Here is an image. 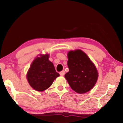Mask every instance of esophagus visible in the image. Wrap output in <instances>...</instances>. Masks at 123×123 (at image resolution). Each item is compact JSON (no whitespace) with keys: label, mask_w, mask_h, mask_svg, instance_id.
Here are the masks:
<instances>
[{"label":"esophagus","mask_w":123,"mask_h":123,"mask_svg":"<svg viewBox=\"0 0 123 123\" xmlns=\"http://www.w3.org/2000/svg\"><path fill=\"white\" fill-rule=\"evenodd\" d=\"M60 75L62 76H64V74H65V71H64V70H62V71L60 73Z\"/></svg>","instance_id":"34e87169"}]
</instances>
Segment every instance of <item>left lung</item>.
<instances>
[{
	"label": "left lung",
	"instance_id": "1",
	"mask_svg": "<svg viewBox=\"0 0 123 123\" xmlns=\"http://www.w3.org/2000/svg\"><path fill=\"white\" fill-rule=\"evenodd\" d=\"M69 72L65 77L73 91L84 94L92 89L98 79V72L93 62L80 49L68 53Z\"/></svg>",
	"mask_w": 123,
	"mask_h": 123
}]
</instances>
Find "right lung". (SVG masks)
Wrapping results in <instances>:
<instances>
[{"instance_id": "right-lung-1", "label": "right lung", "mask_w": 123, "mask_h": 123, "mask_svg": "<svg viewBox=\"0 0 123 123\" xmlns=\"http://www.w3.org/2000/svg\"><path fill=\"white\" fill-rule=\"evenodd\" d=\"M50 54H40L31 63L26 73V79L33 90L42 92L49 88L54 80L60 76L53 63L49 60Z\"/></svg>"}]
</instances>
